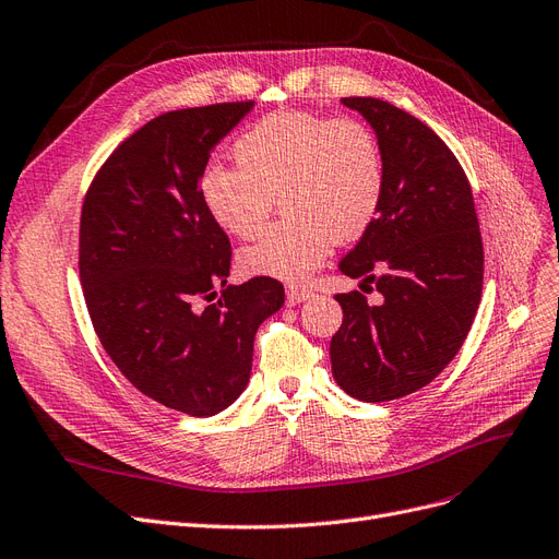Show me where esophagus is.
I'll return each mask as SVG.
<instances>
[{"mask_svg": "<svg viewBox=\"0 0 559 559\" xmlns=\"http://www.w3.org/2000/svg\"><path fill=\"white\" fill-rule=\"evenodd\" d=\"M313 293L308 290V287H287V304L295 306V304H301L306 299H311Z\"/></svg>", "mask_w": 559, "mask_h": 559, "instance_id": "obj_1", "label": "esophagus"}]
</instances>
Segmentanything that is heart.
<instances>
[{"mask_svg":"<svg viewBox=\"0 0 559 559\" xmlns=\"http://www.w3.org/2000/svg\"><path fill=\"white\" fill-rule=\"evenodd\" d=\"M233 154L239 168L210 165L200 177V198L214 223L253 239L272 218L276 198L285 212L239 253L248 276L304 281L334 241L359 239L380 212L384 160L376 133L359 119L276 112L248 129Z\"/></svg>","mask_w":559,"mask_h":559,"instance_id":"heart-1","label":"heart"}]
</instances>
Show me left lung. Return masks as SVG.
<instances>
[{
    "instance_id": "1",
    "label": "left lung",
    "mask_w": 559,
    "mask_h": 559,
    "mask_svg": "<svg viewBox=\"0 0 559 559\" xmlns=\"http://www.w3.org/2000/svg\"><path fill=\"white\" fill-rule=\"evenodd\" d=\"M341 103L378 138L384 193L338 269L383 301L336 295L343 324L329 355L345 394L382 403L426 386L456 357L481 301L484 246L469 181L440 135L380 98Z\"/></svg>"
}]
</instances>
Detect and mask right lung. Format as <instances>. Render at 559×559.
Returning a JSON list of instances; mask_svg holds the SVG:
<instances>
[{
	"label": "right lung",
	"instance_id": "right-lung-1",
	"mask_svg": "<svg viewBox=\"0 0 559 559\" xmlns=\"http://www.w3.org/2000/svg\"><path fill=\"white\" fill-rule=\"evenodd\" d=\"M251 110L216 103L147 121L82 204L80 281L103 347L144 396L193 417L241 396L258 326L285 301L266 276L227 285L230 241L200 198L216 144Z\"/></svg>",
	"mask_w": 559,
	"mask_h": 559
}]
</instances>
